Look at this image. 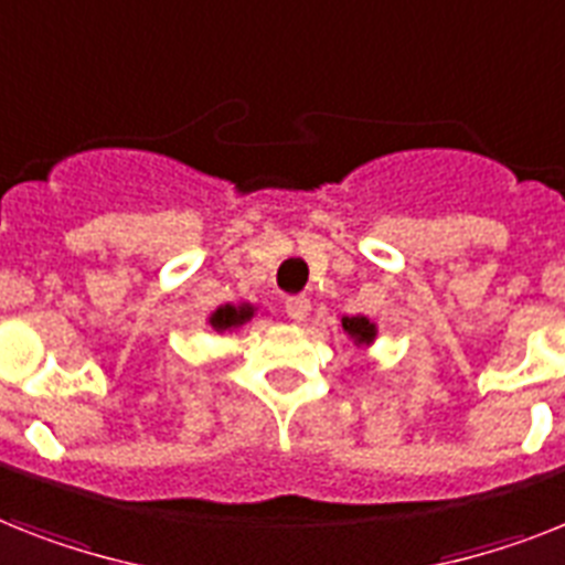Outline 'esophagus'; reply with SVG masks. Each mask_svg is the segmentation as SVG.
I'll list each match as a JSON object with an SVG mask.
<instances>
[{
    "mask_svg": "<svg viewBox=\"0 0 565 565\" xmlns=\"http://www.w3.org/2000/svg\"><path fill=\"white\" fill-rule=\"evenodd\" d=\"M311 311V302L309 297H302V294H297V297H288L286 300V315L291 317L294 323H302L306 317H309Z\"/></svg>",
    "mask_w": 565,
    "mask_h": 565,
    "instance_id": "1",
    "label": "esophagus"
}]
</instances>
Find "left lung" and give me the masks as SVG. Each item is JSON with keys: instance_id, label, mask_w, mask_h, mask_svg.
<instances>
[{"instance_id": "left-lung-1", "label": "left lung", "mask_w": 565, "mask_h": 565, "mask_svg": "<svg viewBox=\"0 0 565 565\" xmlns=\"http://www.w3.org/2000/svg\"><path fill=\"white\" fill-rule=\"evenodd\" d=\"M340 326H343V334H349V340H352L355 347H372V343H375L377 326L372 323L370 317H363V315L343 317Z\"/></svg>"}]
</instances>
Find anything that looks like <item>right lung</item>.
<instances>
[{
  "label": "right lung",
  "mask_w": 565,
  "mask_h": 565,
  "mask_svg": "<svg viewBox=\"0 0 565 565\" xmlns=\"http://www.w3.org/2000/svg\"><path fill=\"white\" fill-rule=\"evenodd\" d=\"M254 315H256V309L250 306V302H239V306L225 302V306H218V309L207 317V323L213 332L222 334V332H233V329L245 326Z\"/></svg>",
  "instance_id": "1"
}]
</instances>
